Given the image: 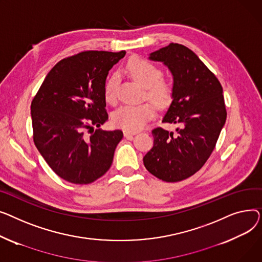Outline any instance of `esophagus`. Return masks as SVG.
Wrapping results in <instances>:
<instances>
[{
    "instance_id": "obj_1",
    "label": "esophagus",
    "mask_w": 262,
    "mask_h": 262,
    "mask_svg": "<svg viewBox=\"0 0 262 262\" xmlns=\"http://www.w3.org/2000/svg\"><path fill=\"white\" fill-rule=\"evenodd\" d=\"M136 132H132V131H129V130H124V135L126 138H128V140H131V138L133 137V135H135Z\"/></svg>"
}]
</instances>
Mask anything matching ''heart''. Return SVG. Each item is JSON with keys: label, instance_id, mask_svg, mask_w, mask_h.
Returning a JSON list of instances; mask_svg holds the SVG:
<instances>
[{"label": "heart", "instance_id": "obj_1", "mask_svg": "<svg viewBox=\"0 0 262 262\" xmlns=\"http://www.w3.org/2000/svg\"><path fill=\"white\" fill-rule=\"evenodd\" d=\"M127 72L146 89V96L159 107L167 106L172 100L173 86L163 79V72L156 64L142 57H134L127 63ZM118 77L110 76L104 84V97L107 102L117 101ZM155 115V106L150 102L121 105L113 114L114 124L129 131L143 128Z\"/></svg>", "mask_w": 262, "mask_h": 262}]
</instances>
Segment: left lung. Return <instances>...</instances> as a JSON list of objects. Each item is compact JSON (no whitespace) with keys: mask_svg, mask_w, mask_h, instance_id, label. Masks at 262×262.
Instances as JSON below:
<instances>
[{"mask_svg":"<svg viewBox=\"0 0 262 262\" xmlns=\"http://www.w3.org/2000/svg\"><path fill=\"white\" fill-rule=\"evenodd\" d=\"M173 77L171 104L163 122L176 124L177 133L152 130L153 147L144 157L147 170L165 182L185 180L202 168L216 147L226 120L222 85L186 46L170 43L149 55Z\"/></svg>","mask_w":262,"mask_h":262,"instance_id":"8db88e82","label":"left lung"}]
</instances>
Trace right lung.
I'll use <instances>...</instances> for the list:
<instances>
[{
  "label": "right lung",
  "instance_id": "add662e5",
  "mask_svg": "<svg viewBox=\"0 0 262 262\" xmlns=\"http://www.w3.org/2000/svg\"><path fill=\"white\" fill-rule=\"evenodd\" d=\"M125 55V51H85L64 58L46 75L34 97V143L61 179L83 185L110 169L124 134L99 129L109 118L104 84L109 71Z\"/></svg>",
  "mask_w": 262,
  "mask_h": 262
}]
</instances>
